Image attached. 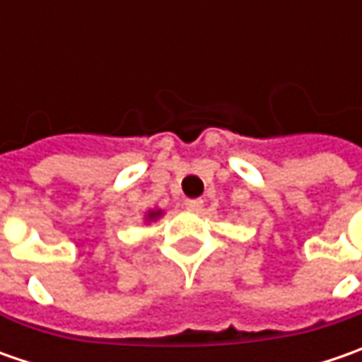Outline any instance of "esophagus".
<instances>
[{"label":"esophagus","instance_id":"34e87169","mask_svg":"<svg viewBox=\"0 0 362 362\" xmlns=\"http://www.w3.org/2000/svg\"><path fill=\"white\" fill-rule=\"evenodd\" d=\"M185 207H187L189 211H202L203 199H187V202H185Z\"/></svg>","mask_w":362,"mask_h":362}]
</instances>
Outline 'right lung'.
Instances as JSON below:
<instances>
[{
	"mask_svg": "<svg viewBox=\"0 0 362 362\" xmlns=\"http://www.w3.org/2000/svg\"><path fill=\"white\" fill-rule=\"evenodd\" d=\"M163 216V211L160 209H153V211H148L146 214V221H153V219H157V217Z\"/></svg>",
	"mask_w": 362,
	"mask_h": 362,
	"instance_id": "add662e5",
	"label": "right lung"
}]
</instances>
